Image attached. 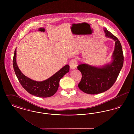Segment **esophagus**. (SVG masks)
<instances>
[{"mask_svg":"<svg viewBox=\"0 0 134 134\" xmlns=\"http://www.w3.org/2000/svg\"><path fill=\"white\" fill-rule=\"evenodd\" d=\"M77 63L75 59H72L69 62V66L71 69H74L76 67Z\"/></svg>","mask_w":134,"mask_h":134,"instance_id":"obj_1","label":"esophagus"}]
</instances>
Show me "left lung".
Instances as JSON below:
<instances>
[{
    "label": "left lung",
    "mask_w": 134,
    "mask_h": 134,
    "mask_svg": "<svg viewBox=\"0 0 134 134\" xmlns=\"http://www.w3.org/2000/svg\"><path fill=\"white\" fill-rule=\"evenodd\" d=\"M104 31L107 37L115 41L111 63L102 67H96L87 64H80L77 66L82 74L78 87L87 94H98L109 89L115 82L124 64V55L120 41L107 29H104Z\"/></svg>",
    "instance_id": "left-lung-1"
}]
</instances>
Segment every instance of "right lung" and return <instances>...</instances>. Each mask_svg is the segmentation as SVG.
Listing matches in <instances>:
<instances>
[{
    "instance_id": "obj_1",
    "label": "right lung",
    "mask_w": 134,
    "mask_h": 134,
    "mask_svg": "<svg viewBox=\"0 0 134 134\" xmlns=\"http://www.w3.org/2000/svg\"><path fill=\"white\" fill-rule=\"evenodd\" d=\"M16 50L13 58V66L15 75L24 88L29 93L40 97H48L57 91L60 79L69 71V65H66L53 76L43 81H36L26 76L19 70L16 62Z\"/></svg>"
}]
</instances>
